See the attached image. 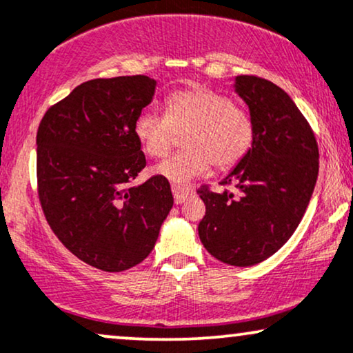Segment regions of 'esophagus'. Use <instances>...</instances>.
Masks as SVG:
<instances>
[{
  "label": "esophagus",
  "mask_w": 353,
  "mask_h": 353,
  "mask_svg": "<svg viewBox=\"0 0 353 353\" xmlns=\"http://www.w3.org/2000/svg\"><path fill=\"white\" fill-rule=\"evenodd\" d=\"M172 195H174V202L176 203H182L188 201L189 197H192L194 192L188 188H181V185H172Z\"/></svg>",
  "instance_id": "34e87169"
}]
</instances>
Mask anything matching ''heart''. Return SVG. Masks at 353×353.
<instances>
[{"instance_id": "1", "label": "heart", "mask_w": 353, "mask_h": 353, "mask_svg": "<svg viewBox=\"0 0 353 353\" xmlns=\"http://www.w3.org/2000/svg\"><path fill=\"white\" fill-rule=\"evenodd\" d=\"M188 151L169 156L156 165V174L176 185L209 172L212 161L230 169L246 158L254 143V121L246 110L223 93L195 88L176 92L165 100V114L144 110L134 121V134L144 152L163 158L174 146L177 133Z\"/></svg>"}]
</instances>
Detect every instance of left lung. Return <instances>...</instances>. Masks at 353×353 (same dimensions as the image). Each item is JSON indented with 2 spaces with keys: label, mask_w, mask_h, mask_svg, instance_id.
Masks as SVG:
<instances>
[{
  "label": "left lung",
  "mask_w": 353,
  "mask_h": 353,
  "mask_svg": "<svg viewBox=\"0 0 353 353\" xmlns=\"http://www.w3.org/2000/svg\"><path fill=\"white\" fill-rule=\"evenodd\" d=\"M233 88L254 121L252 151L222 184L235 192L201 189L205 215L199 236L212 256L253 266L291 239L316 188L319 150L303 113L283 88L254 75H239Z\"/></svg>",
  "instance_id": "left-lung-1"
}]
</instances>
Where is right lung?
Returning <instances> with one entry per match:
<instances>
[{"instance_id": "1", "label": "right lung", "mask_w": 353, "mask_h": 353, "mask_svg": "<svg viewBox=\"0 0 353 353\" xmlns=\"http://www.w3.org/2000/svg\"><path fill=\"white\" fill-rule=\"evenodd\" d=\"M146 75L88 80L46 112L37 130V185L57 239L108 273L141 263L172 209L168 179L128 185L146 165L134 121L154 99Z\"/></svg>"}]
</instances>
